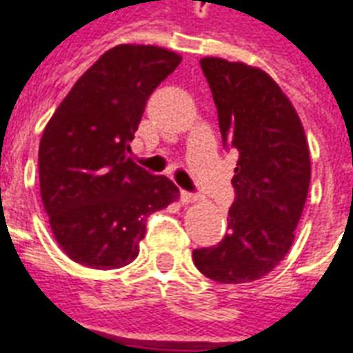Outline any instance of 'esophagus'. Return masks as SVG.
Segmentation results:
<instances>
[{
    "instance_id": "1",
    "label": "esophagus",
    "mask_w": 353,
    "mask_h": 353,
    "mask_svg": "<svg viewBox=\"0 0 353 353\" xmlns=\"http://www.w3.org/2000/svg\"><path fill=\"white\" fill-rule=\"evenodd\" d=\"M199 196L196 194H192V192H187V191H181V202L183 204H192V202H196Z\"/></svg>"
}]
</instances>
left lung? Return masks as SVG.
Segmentation results:
<instances>
[{"instance_id": "8db88e82", "label": "left lung", "mask_w": 353, "mask_h": 353, "mask_svg": "<svg viewBox=\"0 0 353 353\" xmlns=\"http://www.w3.org/2000/svg\"><path fill=\"white\" fill-rule=\"evenodd\" d=\"M214 96L223 145L238 154L229 234L192 252L200 272L245 283L272 270L295 240L310 185V151L301 119L278 83L259 68L200 60Z\"/></svg>"}]
</instances>
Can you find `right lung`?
Segmentation results:
<instances>
[{"label": "right lung", "mask_w": 353, "mask_h": 353, "mask_svg": "<svg viewBox=\"0 0 353 353\" xmlns=\"http://www.w3.org/2000/svg\"><path fill=\"white\" fill-rule=\"evenodd\" d=\"M181 62L153 45H117L68 92L39 143V189L60 250L83 266L121 268L138 257L147 217L179 189L132 161L149 96Z\"/></svg>", "instance_id": "obj_1"}]
</instances>
